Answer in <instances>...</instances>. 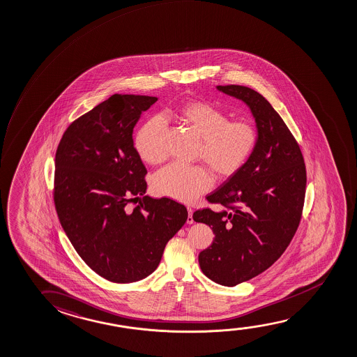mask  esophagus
I'll return each mask as SVG.
<instances>
[{
  "label": "esophagus",
  "instance_id": "34e87169",
  "mask_svg": "<svg viewBox=\"0 0 357 357\" xmlns=\"http://www.w3.org/2000/svg\"><path fill=\"white\" fill-rule=\"evenodd\" d=\"M188 218H186V222L189 223V225H192L194 223V218H192V207H188Z\"/></svg>",
  "mask_w": 357,
  "mask_h": 357
}]
</instances>
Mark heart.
Listing matches in <instances>:
<instances>
[{
    "instance_id": "b5f03b06",
    "label": "heart",
    "mask_w": 357,
    "mask_h": 357,
    "mask_svg": "<svg viewBox=\"0 0 357 357\" xmlns=\"http://www.w3.org/2000/svg\"><path fill=\"white\" fill-rule=\"evenodd\" d=\"M176 118L202 139L197 157L218 176H233L253 155L258 131L247 121H229L227 114L205 102H188L163 114ZM165 123L160 118L147 120L135 136V149L146 163L157 165L165 158L162 147ZM212 185L211 173L204 165L172 163L155 173L153 190L178 202H192Z\"/></svg>"
}]
</instances>
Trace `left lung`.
I'll use <instances>...</instances> for the list:
<instances>
[{
    "instance_id": "8db88e82",
    "label": "left lung",
    "mask_w": 357,
    "mask_h": 357,
    "mask_svg": "<svg viewBox=\"0 0 357 357\" xmlns=\"http://www.w3.org/2000/svg\"><path fill=\"white\" fill-rule=\"evenodd\" d=\"M216 88L248 105L258 131L247 163L207 197L226 208H202L192 215L215 234L211 245L199 254L202 273L232 287L261 274L289 247L300 225L307 176L300 146L261 94L237 84Z\"/></svg>"
}]
</instances>
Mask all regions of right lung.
<instances>
[{
    "label": "right lung",
    "instance_id": "1",
    "mask_svg": "<svg viewBox=\"0 0 357 357\" xmlns=\"http://www.w3.org/2000/svg\"><path fill=\"white\" fill-rule=\"evenodd\" d=\"M157 99L114 94L68 126L55 155L54 202L62 228L83 261L112 282L152 274L188 218L179 202L145 195L147 171L132 132ZM135 198L139 205L130 209Z\"/></svg>",
    "mask_w": 357,
    "mask_h": 357
}]
</instances>
